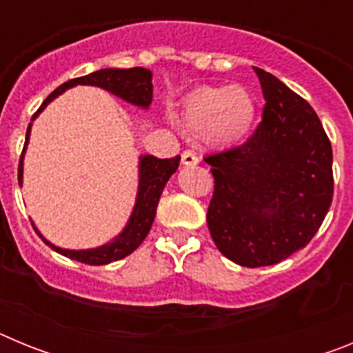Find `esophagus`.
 Wrapping results in <instances>:
<instances>
[{"instance_id":"esophagus-1","label":"esophagus","mask_w":353,"mask_h":353,"mask_svg":"<svg viewBox=\"0 0 353 353\" xmlns=\"http://www.w3.org/2000/svg\"><path fill=\"white\" fill-rule=\"evenodd\" d=\"M199 159L196 157L194 152H191V150H185L182 154V164L183 166H196L198 164Z\"/></svg>"}]
</instances>
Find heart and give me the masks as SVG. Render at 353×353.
I'll return each instance as SVG.
<instances>
[{"instance_id":"b5f03b06","label":"heart","mask_w":353,"mask_h":353,"mask_svg":"<svg viewBox=\"0 0 353 353\" xmlns=\"http://www.w3.org/2000/svg\"><path fill=\"white\" fill-rule=\"evenodd\" d=\"M254 114V101L242 86H199L183 97L176 121L207 148L228 150L248 136Z\"/></svg>"}]
</instances>
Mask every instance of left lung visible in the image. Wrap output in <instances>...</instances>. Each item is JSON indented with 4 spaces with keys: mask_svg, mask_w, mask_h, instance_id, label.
I'll return each instance as SVG.
<instances>
[{
    "mask_svg": "<svg viewBox=\"0 0 353 353\" xmlns=\"http://www.w3.org/2000/svg\"><path fill=\"white\" fill-rule=\"evenodd\" d=\"M263 120L248 143L205 157L215 187L207 223L215 245L242 267L279 263L304 248L332 203V148L307 102L252 67Z\"/></svg>",
    "mask_w": 353,
    "mask_h": 353,
    "instance_id": "1",
    "label": "left lung"
}]
</instances>
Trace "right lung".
<instances>
[{
	"mask_svg": "<svg viewBox=\"0 0 353 353\" xmlns=\"http://www.w3.org/2000/svg\"><path fill=\"white\" fill-rule=\"evenodd\" d=\"M152 72L148 68L134 67V68H101V70L92 72L88 76L77 77V79H70L68 83H63L60 88H56L51 95L42 102L40 109L33 114L31 123L28 125L26 130V141H24L23 155L19 161V185L23 187V171H24V154H26L28 143H30L31 136V125L37 120L43 109L51 104L56 97H60L61 93L67 92L68 88H74L77 84H86V86H97L105 92L113 93L114 97L121 99V101L129 102V104L136 105L139 109H148L152 104V97H154V84H152ZM180 155L173 159H157L154 155H139L138 173V194H136V203H134L130 217L127 221L125 228L118 233L114 239H111L105 244L99 245V248L92 249H63L49 242L42 233L39 232V228L33 223V228L40 235V239L54 249L56 252H60L63 256L70 258V260H77L81 263L88 265H108L111 261L121 260V258L129 256L130 252L136 248L141 245L143 240L148 235L150 228L154 224L155 212H157L159 199H161L162 191L166 187L168 180L171 179V174L179 170Z\"/></svg>",
	"mask_w": 353,
	"mask_h": 353,
	"instance_id": "add662e5",
	"label": "right lung"
}]
</instances>
